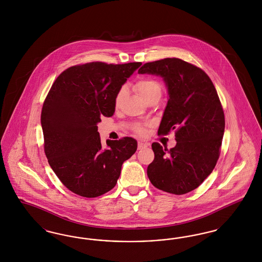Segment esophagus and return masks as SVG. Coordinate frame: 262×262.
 <instances>
[{
  "label": "esophagus",
  "mask_w": 262,
  "mask_h": 262,
  "mask_svg": "<svg viewBox=\"0 0 262 262\" xmlns=\"http://www.w3.org/2000/svg\"><path fill=\"white\" fill-rule=\"evenodd\" d=\"M137 147H138V149H144V148L148 147V143H146V142H142V141H138Z\"/></svg>",
  "instance_id": "obj_1"
}]
</instances>
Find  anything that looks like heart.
<instances>
[{
  "label": "heart",
  "mask_w": 262,
  "mask_h": 262,
  "mask_svg": "<svg viewBox=\"0 0 262 262\" xmlns=\"http://www.w3.org/2000/svg\"><path fill=\"white\" fill-rule=\"evenodd\" d=\"M135 89L137 90L138 95L144 100L151 96L152 94L161 93L160 84L156 80L147 78V77L139 78L137 82L135 83ZM124 93H125L124 89L120 90V92L118 93V95L116 97V105H118L121 102V100L124 96Z\"/></svg>",
  "instance_id": "1"
}]
</instances>
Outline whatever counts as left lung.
I'll use <instances>...</instances> for the list:
<instances>
[{
	"label": "left lung",
	"mask_w": 262,
	"mask_h": 262,
	"mask_svg": "<svg viewBox=\"0 0 262 262\" xmlns=\"http://www.w3.org/2000/svg\"><path fill=\"white\" fill-rule=\"evenodd\" d=\"M138 74L162 77L168 90L158 135L176 129V146L152 143L155 158L147 168L151 184L185 194L211 174L224 136V112L211 79L201 69L177 58L146 62Z\"/></svg>",
	"instance_id": "obj_1"
}]
</instances>
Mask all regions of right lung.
<instances>
[{
	"label": "right lung",
	"instance_id": "1",
	"mask_svg": "<svg viewBox=\"0 0 262 262\" xmlns=\"http://www.w3.org/2000/svg\"><path fill=\"white\" fill-rule=\"evenodd\" d=\"M141 62H88L57 77L43 104L41 125L51 168L63 186L84 198L116 186L122 165L137 151L133 137L107 139L102 146L101 117H112L116 97Z\"/></svg>",
	"mask_w": 262,
	"mask_h": 262
}]
</instances>
